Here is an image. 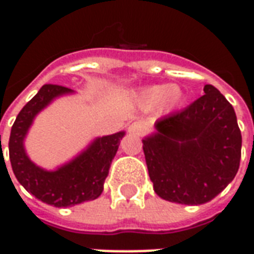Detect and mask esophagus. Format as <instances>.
Instances as JSON below:
<instances>
[{"mask_svg": "<svg viewBox=\"0 0 254 254\" xmlns=\"http://www.w3.org/2000/svg\"><path fill=\"white\" fill-rule=\"evenodd\" d=\"M147 125L141 121L137 122H133L132 125L129 127V133H132V134H136V136H143L144 133L147 132Z\"/></svg>", "mask_w": 254, "mask_h": 254, "instance_id": "34e87169", "label": "esophagus"}]
</instances>
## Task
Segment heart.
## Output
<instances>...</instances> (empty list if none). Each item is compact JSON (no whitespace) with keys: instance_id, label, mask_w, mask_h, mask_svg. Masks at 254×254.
<instances>
[{"instance_id":"b5f03b06","label":"heart","mask_w":254,"mask_h":254,"mask_svg":"<svg viewBox=\"0 0 254 254\" xmlns=\"http://www.w3.org/2000/svg\"><path fill=\"white\" fill-rule=\"evenodd\" d=\"M181 100L182 91L178 85H151L140 94V103L145 110H151L159 105L162 110L169 111Z\"/></svg>"}]
</instances>
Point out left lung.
<instances>
[{
    "label": "left lung",
    "mask_w": 254,
    "mask_h": 254,
    "mask_svg": "<svg viewBox=\"0 0 254 254\" xmlns=\"http://www.w3.org/2000/svg\"><path fill=\"white\" fill-rule=\"evenodd\" d=\"M143 140L154 190L167 201L200 205L216 197L240 169L242 136L227 99L211 84L182 111L160 118Z\"/></svg>",
    "instance_id": "1"
}]
</instances>
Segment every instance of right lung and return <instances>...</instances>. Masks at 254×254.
Here are the masks:
<instances>
[{"label":"right lung","instance_id":"add662e5","mask_svg":"<svg viewBox=\"0 0 254 254\" xmlns=\"http://www.w3.org/2000/svg\"><path fill=\"white\" fill-rule=\"evenodd\" d=\"M72 92L63 85L45 84L21 109L9 137V159L17 181L38 200L58 208L95 200L102 194L111 160L125 136V132H118L95 138L78 156L54 171L41 169L31 162L25 154L24 138L34 118L56 98Z\"/></svg>","mask_w":254,"mask_h":254}]
</instances>
